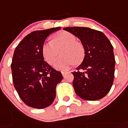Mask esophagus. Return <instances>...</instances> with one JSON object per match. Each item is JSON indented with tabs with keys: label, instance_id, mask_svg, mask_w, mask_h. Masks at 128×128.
Returning a JSON list of instances; mask_svg holds the SVG:
<instances>
[{
	"label": "esophagus",
	"instance_id": "obj_1",
	"mask_svg": "<svg viewBox=\"0 0 128 128\" xmlns=\"http://www.w3.org/2000/svg\"><path fill=\"white\" fill-rule=\"evenodd\" d=\"M61 73H62V76L64 77V76H65V75H66V74L67 73V72H66V71H62Z\"/></svg>",
	"mask_w": 128,
	"mask_h": 128
}]
</instances>
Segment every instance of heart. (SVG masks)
<instances>
[{
  "label": "heart",
  "instance_id": "heart-1",
  "mask_svg": "<svg viewBox=\"0 0 128 128\" xmlns=\"http://www.w3.org/2000/svg\"><path fill=\"white\" fill-rule=\"evenodd\" d=\"M75 35L70 32L62 31L55 34L53 40H48L42 46V54L48 64H52L60 50V57L55 60L54 66L59 70H66L74 63H78L84 57L83 45L76 42Z\"/></svg>",
  "mask_w": 128,
  "mask_h": 128
}]
</instances>
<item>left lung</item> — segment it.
I'll return each instance as SVG.
<instances>
[{"instance_id":"obj_1","label":"left lung","mask_w":128,"mask_h":128,"mask_svg":"<svg viewBox=\"0 0 128 128\" xmlns=\"http://www.w3.org/2000/svg\"><path fill=\"white\" fill-rule=\"evenodd\" d=\"M64 30L72 33L82 42L84 57L72 72L76 95L85 100L104 97L113 84L115 58L113 46L102 32L86 27H68Z\"/></svg>"}]
</instances>
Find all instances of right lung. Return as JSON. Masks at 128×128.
I'll use <instances>...</instances> for the list:
<instances>
[{"label":"right lung","instance_id":"right-lung-1","mask_svg":"<svg viewBox=\"0 0 128 128\" xmlns=\"http://www.w3.org/2000/svg\"><path fill=\"white\" fill-rule=\"evenodd\" d=\"M60 27L34 31L18 44L11 64L14 88L28 106L44 108L53 103L56 86L63 77L44 60L42 46L47 36Z\"/></svg>","mask_w":128,"mask_h":128}]
</instances>
